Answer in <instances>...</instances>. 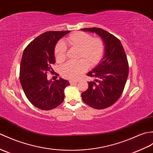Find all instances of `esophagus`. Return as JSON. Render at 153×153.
I'll use <instances>...</instances> for the list:
<instances>
[{
	"label": "esophagus",
	"mask_w": 153,
	"mask_h": 153,
	"mask_svg": "<svg viewBox=\"0 0 153 153\" xmlns=\"http://www.w3.org/2000/svg\"><path fill=\"white\" fill-rule=\"evenodd\" d=\"M77 83V81H70V85H75V84H76Z\"/></svg>",
	"instance_id": "34e87169"
}]
</instances>
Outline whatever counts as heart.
Here are the masks:
<instances>
[{"mask_svg":"<svg viewBox=\"0 0 153 153\" xmlns=\"http://www.w3.org/2000/svg\"><path fill=\"white\" fill-rule=\"evenodd\" d=\"M66 44L70 48L79 49L77 62H69L62 66V76L71 80H75L87 70L88 66H94L102 58L104 45L101 39L93 38L83 32H75L66 39ZM66 48L65 44L59 42L55 48L56 60L61 62L66 58Z\"/></svg>","mask_w":153,"mask_h":153,"instance_id":"obj_1","label":"heart"}]
</instances>
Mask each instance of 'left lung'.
I'll return each instance as SVG.
<instances>
[{
    "mask_svg": "<svg viewBox=\"0 0 153 153\" xmlns=\"http://www.w3.org/2000/svg\"><path fill=\"white\" fill-rule=\"evenodd\" d=\"M85 32L98 34L104 44L100 62L87 74L95 78L88 82L87 91L81 93L83 102L91 108L102 109L112 105L121 96L128 76V62L121 42L100 28H85Z\"/></svg>",
    "mask_w": 153,
    "mask_h": 153,
    "instance_id": "1",
    "label": "left lung"
}]
</instances>
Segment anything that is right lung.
I'll return each instance as SVG.
<instances>
[{
    "label": "right lung",
    "mask_w": 153,
    "mask_h": 153,
    "mask_svg": "<svg viewBox=\"0 0 153 153\" xmlns=\"http://www.w3.org/2000/svg\"><path fill=\"white\" fill-rule=\"evenodd\" d=\"M49 31L40 34L25 49L20 65V82L32 104L42 110L57 107L65 98V88L69 81L62 78L53 81L47 78L51 65L55 63V47L57 42L70 33Z\"/></svg>",
    "instance_id": "right-lung-1"
}]
</instances>
